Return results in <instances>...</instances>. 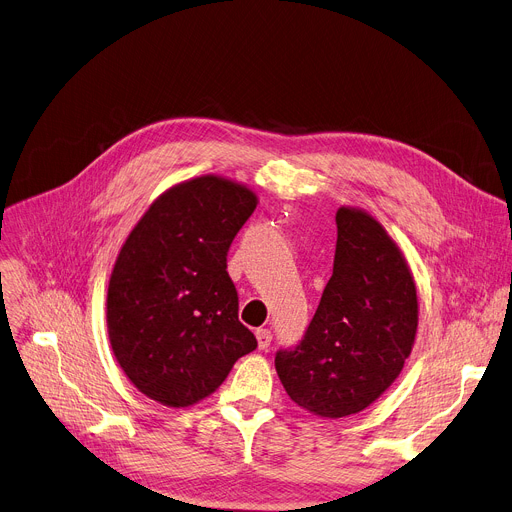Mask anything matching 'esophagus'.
Segmentation results:
<instances>
[{
  "mask_svg": "<svg viewBox=\"0 0 512 512\" xmlns=\"http://www.w3.org/2000/svg\"><path fill=\"white\" fill-rule=\"evenodd\" d=\"M257 343H259V349H267L269 345H271V341H273V335H271V331L269 329H257Z\"/></svg>",
  "mask_w": 512,
  "mask_h": 512,
  "instance_id": "34e87169",
  "label": "esophagus"
}]
</instances>
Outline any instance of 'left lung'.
Listing matches in <instances>:
<instances>
[{
  "label": "left lung",
  "instance_id": "1",
  "mask_svg": "<svg viewBox=\"0 0 512 512\" xmlns=\"http://www.w3.org/2000/svg\"><path fill=\"white\" fill-rule=\"evenodd\" d=\"M333 275L298 345L275 353L288 396L341 418L380 398L412 351L418 302L410 269L378 220L339 208Z\"/></svg>",
  "mask_w": 512,
  "mask_h": 512
}]
</instances>
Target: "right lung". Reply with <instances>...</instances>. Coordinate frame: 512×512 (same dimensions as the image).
Returning <instances> with one entry per match:
<instances>
[{"mask_svg": "<svg viewBox=\"0 0 512 512\" xmlns=\"http://www.w3.org/2000/svg\"><path fill=\"white\" fill-rule=\"evenodd\" d=\"M257 206L214 175L165 192L126 239L108 286V335L128 380L181 408L210 396L257 347L226 255Z\"/></svg>", "mask_w": 512, "mask_h": 512, "instance_id": "1", "label": "right lung"}]
</instances>
